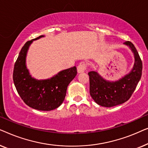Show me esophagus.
Here are the masks:
<instances>
[{"mask_svg": "<svg viewBox=\"0 0 148 148\" xmlns=\"http://www.w3.org/2000/svg\"><path fill=\"white\" fill-rule=\"evenodd\" d=\"M87 68V64L84 61L81 62L77 66V72L79 73H83L86 71Z\"/></svg>", "mask_w": 148, "mask_h": 148, "instance_id": "34e87169", "label": "esophagus"}]
</instances>
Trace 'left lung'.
Here are the masks:
<instances>
[{"label":"left lung","mask_w":148,"mask_h":148,"mask_svg":"<svg viewBox=\"0 0 148 148\" xmlns=\"http://www.w3.org/2000/svg\"><path fill=\"white\" fill-rule=\"evenodd\" d=\"M125 44L131 48L135 56V64L128 75L115 82L104 80L97 72L88 73L90 94L100 106L112 107L127 102L134 92L142 74V61L134 45L129 41Z\"/></svg>","instance_id":"8db88e82"}]
</instances>
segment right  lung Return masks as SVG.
I'll use <instances>...</instances> for the list:
<instances>
[{"mask_svg":"<svg viewBox=\"0 0 148 148\" xmlns=\"http://www.w3.org/2000/svg\"><path fill=\"white\" fill-rule=\"evenodd\" d=\"M42 37L44 36L24 44L14 65L13 78L18 94L27 106L38 110L49 111L63 102L69 84L77 75V69L73 66L63 70L46 80L32 78L26 68V54L32 41Z\"/></svg>","mask_w":148,"mask_h":148,"instance_id":"obj_1","label":"right lung"}]
</instances>
